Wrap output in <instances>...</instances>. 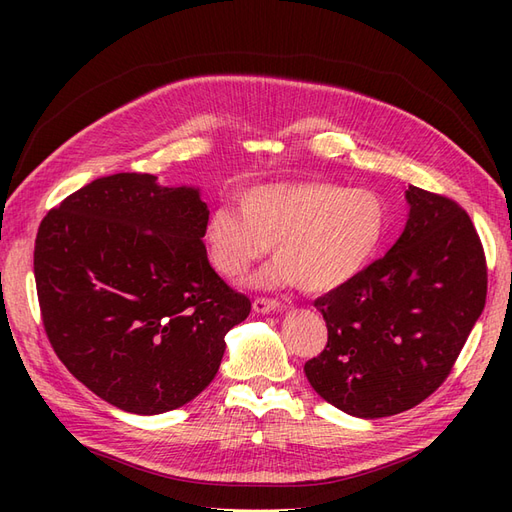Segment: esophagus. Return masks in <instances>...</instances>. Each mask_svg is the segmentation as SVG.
Returning <instances> with one entry per match:
<instances>
[{
  "instance_id": "1",
  "label": "esophagus",
  "mask_w": 512,
  "mask_h": 512,
  "mask_svg": "<svg viewBox=\"0 0 512 512\" xmlns=\"http://www.w3.org/2000/svg\"><path fill=\"white\" fill-rule=\"evenodd\" d=\"M252 307H254V312H256V314H269V312H280V309H284V303L275 301V299L258 297V299H254Z\"/></svg>"
}]
</instances>
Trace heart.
Here are the masks:
<instances>
[{
  "mask_svg": "<svg viewBox=\"0 0 512 512\" xmlns=\"http://www.w3.org/2000/svg\"><path fill=\"white\" fill-rule=\"evenodd\" d=\"M239 207L209 213L207 256L222 275L241 277L273 245L275 262L256 275L267 288L344 286L378 254L389 230V207L378 192L329 181L254 185L241 192Z\"/></svg>",
  "mask_w": 512,
  "mask_h": 512,
  "instance_id": "heart-1",
  "label": "heart"
}]
</instances>
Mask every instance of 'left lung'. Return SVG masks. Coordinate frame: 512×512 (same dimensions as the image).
<instances>
[{"mask_svg": "<svg viewBox=\"0 0 512 512\" xmlns=\"http://www.w3.org/2000/svg\"><path fill=\"white\" fill-rule=\"evenodd\" d=\"M389 254L314 301L324 350L305 363L314 391L359 418L406 412L448 378L487 299V260L453 198L410 185Z\"/></svg>", "mask_w": 512, "mask_h": 512, "instance_id": "obj_1", "label": "left lung"}]
</instances>
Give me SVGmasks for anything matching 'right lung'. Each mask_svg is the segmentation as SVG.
I'll list each match as a JSON object with an SVG mask.
<instances>
[{
    "label": "right lung",
    "instance_id": "add662e5",
    "mask_svg": "<svg viewBox=\"0 0 512 512\" xmlns=\"http://www.w3.org/2000/svg\"><path fill=\"white\" fill-rule=\"evenodd\" d=\"M119 173L76 190L40 222L34 275L46 337L108 404L181 408L205 391L224 337L252 303L213 271L196 188Z\"/></svg>",
    "mask_w": 512,
    "mask_h": 512
}]
</instances>
